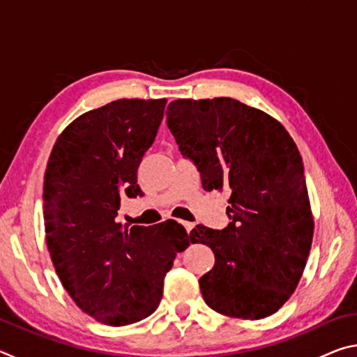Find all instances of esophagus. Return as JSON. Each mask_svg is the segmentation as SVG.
Wrapping results in <instances>:
<instances>
[{
	"mask_svg": "<svg viewBox=\"0 0 357 357\" xmlns=\"http://www.w3.org/2000/svg\"><path fill=\"white\" fill-rule=\"evenodd\" d=\"M181 223H183V225H184L187 233L192 231V228H193V223H192V222H181Z\"/></svg>",
	"mask_w": 357,
	"mask_h": 357,
	"instance_id": "esophagus-1",
	"label": "esophagus"
}]
</instances>
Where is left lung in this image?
I'll use <instances>...</instances> for the list:
<instances>
[{"instance_id":"8db88e82","label":"left lung","mask_w":357,"mask_h":357,"mask_svg":"<svg viewBox=\"0 0 357 357\" xmlns=\"http://www.w3.org/2000/svg\"><path fill=\"white\" fill-rule=\"evenodd\" d=\"M167 126L204 190L228 189L223 229L197 225L192 243L214 252L200 279L203 299L222 315L259 319L285 304L304 273L313 217L304 165L285 128L231 98L178 99Z\"/></svg>"}]
</instances>
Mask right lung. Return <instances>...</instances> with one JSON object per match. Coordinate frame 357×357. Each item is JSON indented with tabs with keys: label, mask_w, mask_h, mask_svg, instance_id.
I'll return each mask as SVG.
<instances>
[{
	"label": "right lung",
	"mask_w": 357,
	"mask_h": 357,
	"mask_svg": "<svg viewBox=\"0 0 357 357\" xmlns=\"http://www.w3.org/2000/svg\"><path fill=\"white\" fill-rule=\"evenodd\" d=\"M167 99H119L78 116L58 137L44 178L48 252L59 280L98 321L126 326L159 307L164 279L190 241L176 220L116 223L124 197H143L142 157L154 143Z\"/></svg>",
	"instance_id": "add662e5"
}]
</instances>
